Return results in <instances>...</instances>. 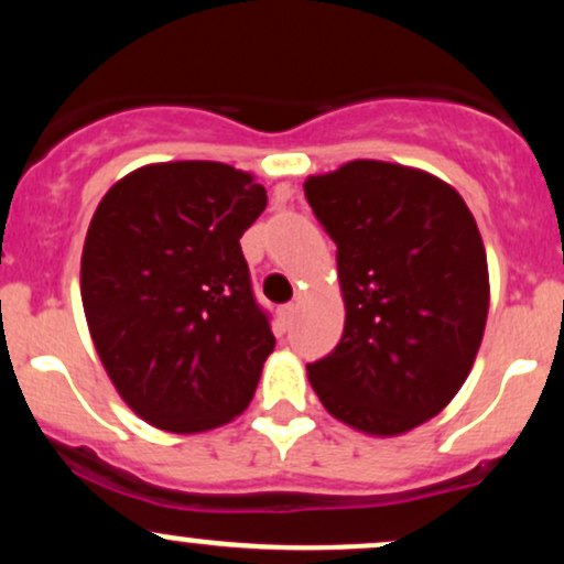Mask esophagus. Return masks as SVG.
<instances>
[{"label":"esophagus","mask_w":564,"mask_h":564,"mask_svg":"<svg viewBox=\"0 0 564 564\" xmlns=\"http://www.w3.org/2000/svg\"><path fill=\"white\" fill-rule=\"evenodd\" d=\"M294 315H296V304H294V302L283 304V307L278 310V318H281V326H283V328L291 326V321H294Z\"/></svg>","instance_id":"34e87169"}]
</instances>
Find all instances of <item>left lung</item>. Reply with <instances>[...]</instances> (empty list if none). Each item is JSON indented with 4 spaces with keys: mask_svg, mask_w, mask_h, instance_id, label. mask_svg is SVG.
I'll return each mask as SVG.
<instances>
[{
    "mask_svg": "<svg viewBox=\"0 0 564 564\" xmlns=\"http://www.w3.org/2000/svg\"><path fill=\"white\" fill-rule=\"evenodd\" d=\"M304 196L336 243L345 334L307 366L332 416L403 435L467 381L488 321V260L464 198L435 174L358 159Z\"/></svg>",
    "mask_w": 564,
    "mask_h": 564,
    "instance_id": "8db88e82",
    "label": "left lung"
}]
</instances>
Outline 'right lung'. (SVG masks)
Here are the masks:
<instances>
[{"instance_id":"add662e5","label":"right lung","mask_w":564,"mask_h":564,"mask_svg":"<svg viewBox=\"0 0 564 564\" xmlns=\"http://www.w3.org/2000/svg\"><path fill=\"white\" fill-rule=\"evenodd\" d=\"M264 206L254 174L219 161L148 164L97 204L84 315L113 387L148 424L193 435L254 398L275 336L238 241Z\"/></svg>"}]
</instances>
